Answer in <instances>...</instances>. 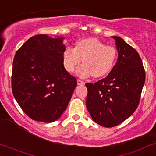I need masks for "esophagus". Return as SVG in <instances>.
I'll return each instance as SVG.
<instances>
[{
	"label": "esophagus",
	"instance_id": "esophagus-1",
	"mask_svg": "<svg viewBox=\"0 0 156 156\" xmlns=\"http://www.w3.org/2000/svg\"><path fill=\"white\" fill-rule=\"evenodd\" d=\"M77 83H78V85H81V86H83V85L85 84L84 81H83L82 80H80V79L77 80Z\"/></svg>",
	"mask_w": 156,
	"mask_h": 156
}]
</instances>
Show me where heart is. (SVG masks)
Segmentation results:
<instances>
[{"mask_svg": "<svg viewBox=\"0 0 156 156\" xmlns=\"http://www.w3.org/2000/svg\"><path fill=\"white\" fill-rule=\"evenodd\" d=\"M117 58V50L114 47L105 45L95 37L81 39L75 48L67 47L63 53V63L66 71L72 73L83 60V64L76 70L82 78L92 75L101 78L110 72Z\"/></svg>", "mask_w": 156, "mask_h": 156, "instance_id": "heart-1", "label": "heart"}]
</instances>
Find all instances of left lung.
Masks as SVG:
<instances>
[{
	"label": "left lung",
	"mask_w": 156,
	"mask_h": 156,
	"mask_svg": "<svg viewBox=\"0 0 156 156\" xmlns=\"http://www.w3.org/2000/svg\"><path fill=\"white\" fill-rule=\"evenodd\" d=\"M119 52L115 65L106 78L87 83V108L95 123L113 127L136 111L145 82V70L138 52L121 37L112 36Z\"/></svg>",
	"instance_id": "8db88e82"
}]
</instances>
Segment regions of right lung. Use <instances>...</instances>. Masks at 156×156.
I'll list each match as a JSON object with an SVG mask.
<instances>
[{
    "label": "right lung",
    "mask_w": 156,
    "mask_h": 156,
    "mask_svg": "<svg viewBox=\"0 0 156 156\" xmlns=\"http://www.w3.org/2000/svg\"><path fill=\"white\" fill-rule=\"evenodd\" d=\"M64 37H31L17 50L12 70V90L30 119L51 123L67 107L77 79L65 69Z\"/></svg>",
    "instance_id": "obj_1"
}]
</instances>
